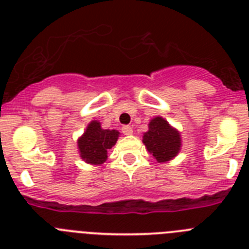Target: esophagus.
Segmentation results:
<instances>
[{
  "instance_id": "1",
  "label": "esophagus",
  "mask_w": 249,
  "mask_h": 249,
  "mask_svg": "<svg viewBox=\"0 0 249 249\" xmlns=\"http://www.w3.org/2000/svg\"><path fill=\"white\" fill-rule=\"evenodd\" d=\"M122 133L126 136H131L133 133V129L131 126H123L122 127Z\"/></svg>"
}]
</instances>
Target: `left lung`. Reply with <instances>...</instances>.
I'll return each mask as SVG.
<instances>
[{
    "label": "left lung",
    "mask_w": 249,
    "mask_h": 249,
    "mask_svg": "<svg viewBox=\"0 0 249 249\" xmlns=\"http://www.w3.org/2000/svg\"><path fill=\"white\" fill-rule=\"evenodd\" d=\"M143 143L157 162H167L175 158L181 149V135L164 118L155 117L143 135Z\"/></svg>",
    "instance_id": "obj_1"
}]
</instances>
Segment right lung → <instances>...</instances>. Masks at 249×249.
<instances>
[{"label":"right lung","mask_w":249,"mask_h":249,"mask_svg":"<svg viewBox=\"0 0 249 249\" xmlns=\"http://www.w3.org/2000/svg\"><path fill=\"white\" fill-rule=\"evenodd\" d=\"M120 132L116 129H103L98 121H92L85 133L78 138V152L85 162L102 164L107 160V152L116 144Z\"/></svg>","instance_id":"right-lung-1"}]
</instances>
